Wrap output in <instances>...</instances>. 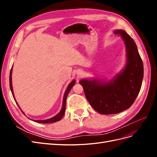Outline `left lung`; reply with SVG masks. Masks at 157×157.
Here are the masks:
<instances>
[{
    "instance_id": "obj_1",
    "label": "left lung",
    "mask_w": 157,
    "mask_h": 157,
    "mask_svg": "<svg viewBox=\"0 0 157 157\" xmlns=\"http://www.w3.org/2000/svg\"><path fill=\"white\" fill-rule=\"evenodd\" d=\"M114 33L124 40L127 53L124 69L107 82L101 83L96 79L79 82L90 105L102 115L117 114L129 109L140 91L144 78L143 61L134 40L123 30Z\"/></svg>"
}]
</instances>
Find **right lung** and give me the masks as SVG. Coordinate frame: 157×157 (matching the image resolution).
Segmentation results:
<instances>
[{
  "mask_svg": "<svg viewBox=\"0 0 157 157\" xmlns=\"http://www.w3.org/2000/svg\"><path fill=\"white\" fill-rule=\"evenodd\" d=\"M12 67L10 71V90H11V92L12 94V96L13 97L14 100L16 101L15 98H14V95H13V88H12ZM75 84V80H73L72 82H71L69 84L68 87L67 88V90H66V91L64 94V96H63V105H62V108H61V110L60 111V112L58 114V115H56L55 117H52L51 118H49V119H47V120H44V121H35L36 122H39V123H52V122H55L57 121H59L61 119V118L63 117L65 111V104H66V99H67V95L69 94V92H70L71 89L72 88V87L74 86ZM16 103H17V105H18L16 101ZM23 114L24 113L22 112Z\"/></svg>",
  "mask_w": 157,
  "mask_h": 157,
  "instance_id": "add662e5",
  "label": "right lung"
}]
</instances>
